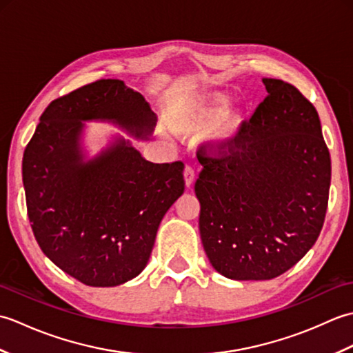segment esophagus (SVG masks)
Wrapping results in <instances>:
<instances>
[{
  "label": "esophagus",
  "instance_id": "esophagus-1",
  "mask_svg": "<svg viewBox=\"0 0 353 353\" xmlns=\"http://www.w3.org/2000/svg\"><path fill=\"white\" fill-rule=\"evenodd\" d=\"M194 176H196V174H194V168L191 167V165H186L185 171H183V177H185V185L188 186V188L194 182Z\"/></svg>",
  "mask_w": 353,
  "mask_h": 353
}]
</instances>
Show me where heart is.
<instances>
[{"mask_svg":"<svg viewBox=\"0 0 353 353\" xmlns=\"http://www.w3.org/2000/svg\"><path fill=\"white\" fill-rule=\"evenodd\" d=\"M229 106V97L224 94H212L205 99L194 101L183 108L172 119V130L181 134H191L208 129L216 123L214 137L221 144H230L236 139L241 130L244 117L239 112H232L229 115H221Z\"/></svg>","mask_w":353,"mask_h":353,"instance_id":"b5f03b06","label":"heart"}]
</instances>
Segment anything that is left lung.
Here are the masks:
<instances>
[{
    "mask_svg": "<svg viewBox=\"0 0 353 353\" xmlns=\"http://www.w3.org/2000/svg\"><path fill=\"white\" fill-rule=\"evenodd\" d=\"M262 81L268 95L234 142L201 157L196 182L205 252L236 281L273 279L296 265L323 228L331 186L316 108L287 81Z\"/></svg>",
    "mask_w": 353,
    "mask_h": 353,
    "instance_id": "8db88e82",
    "label": "left lung"
}]
</instances>
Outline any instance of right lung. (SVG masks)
<instances>
[{"mask_svg":"<svg viewBox=\"0 0 353 353\" xmlns=\"http://www.w3.org/2000/svg\"><path fill=\"white\" fill-rule=\"evenodd\" d=\"M89 119L144 138L154 117L117 79L52 100L22 157L27 214L59 268L89 287H115L145 268L161 220L185 191L183 162H148L124 139L83 162L79 141Z\"/></svg>","mask_w":353,"mask_h":353,"instance_id":"obj_1","label":"right lung"}]
</instances>
